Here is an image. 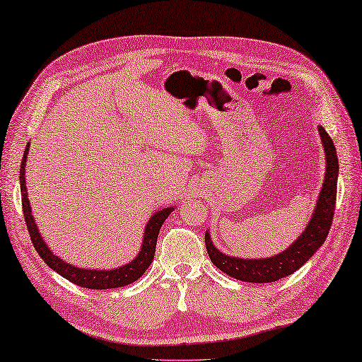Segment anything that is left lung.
I'll use <instances>...</instances> for the list:
<instances>
[{
	"instance_id": "8db88e82",
	"label": "left lung",
	"mask_w": 362,
	"mask_h": 362,
	"mask_svg": "<svg viewBox=\"0 0 362 362\" xmlns=\"http://www.w3.org/2000/svg\"><path fill=\"white\" fill-rule=\"evenodd\" d=\"M319 134L325 151V178L305 230L281 253L270 257H256V259L223 253L214 245L209 230H206V250L212 264L223 274L245 283H274L298 270L323 245L334 216L339 160L336 146L325 128L319 127Z\"/></svg>"
}]
</instances>
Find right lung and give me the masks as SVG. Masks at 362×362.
Segmentation results:
<instances>
[{
    "mask_svg": "<svg viewBox=\"0 0 362 362\" xmlns=\"http://www.w3.org/2000/svg\"><path fill=\"white\" fill-rule=\"evenodd\" d=\"M29 146L26 145V150L23 153V160L20 165V190H21V204H23V214L26 220V226L29 235H31L33 245L35 252L40 255L43 261L47 262L49 269L57 272L59 275L69 279L73 284L86 287V289H115V287H123L127 284L134 283L145 274V270L150 267L154 257V250H156V242L162 223L165 222V218L173 212L175 206L170 208L159 209L153 214L148 222L145 225L142 243H140V250L137 256L131 262L120 265L115 269H106V270H97V269H84L71 265L70 262H65L61 257L56 256L51 252L47 242L43 240L42 234L37 228V223L33 216L31 203L28 198V189H26V159L29 153Z\"/></svg>",
    "mask_w": 362,
    "mask_h": 362,
    "instance_id": "add662e5",
    "label": "right lung"
}]
</instances>
